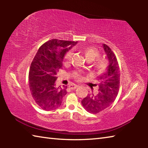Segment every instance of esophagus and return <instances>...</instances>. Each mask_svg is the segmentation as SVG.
Instances as JSON below:
<instances>
[{
  "label": "esophagus",
  "instance_id": "obj_1",
  "mask_svg": "<svg viewBox=\"0 0 148 148\" xmlns=\"http://www.w3.org/2000/svg\"><path fill=\"white\" fill-rule=\"evenodd\" d=\"M77 87H78V86H77V85H71V86H69V87L71 89H76Z\"/></svg>",
  "mask_w": 148,
  "mask_h": 148
}]
</instances>
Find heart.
I'll return each mask as SVG.
<instances>
[{
    "instance_id": "1",
    "label": "heart",
    "mask_w": 148,
    "mask_h": 148,
    "mask_svg": "<svg viewBox=\"0 0 148 148\" xmlns=\"http://www.w3.org/2000/svg\"><path fill=\"white\" fill-rule=\"evenodd\" d=\"M85 56H86L87 60H91V61H94V60L99 57V52L96 48L93 47H88L85 49L84 51ZM72 56H73V51L72 50H70L65 55V59L67 61H70L72 59ZM106 65V62L103 59H101L97 61L96 63L97 68L99 71H102L105 69ZM76 78H79V75H76Z\"/></svg>"
}]
</instances>
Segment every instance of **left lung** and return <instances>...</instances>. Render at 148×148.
Instances as JSON below:
<instances>
[{
	"label": "left lung",
	"instance_id": "1",
	"mask_svg": "<svg viewBox=\"0 0 148 148\" xmlns=\"http://www.w3.org/2000/svg\"><path fill=\"white\" fill-rule=\"evenodd\" d=\"M102 47L108 60L106 71L99 76V92L91 94L82 101V106L89 113L97 114L110 106L116 99L119 89L120 71L117 58L106 44Z\"/></svg>",
	"mask_w": 148,
	"mask_h": 148
}]
</instances>
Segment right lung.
Instances as JSON below:
<instances>
[{"mask_svg": "<svg viewBox=\"0 0 148 148\" xmlns=\"http://www.w3.org/2000/svg\"><path fill=\"white\" fill-rule=\"evenodd\" d=\"M77 43L51 39L37 51L29 70V88L34 101L42 109L49 111L61 105L67 86L56 87L57 74L62 68L65 54Z\"/></svg>", "mask_w": 148, "mask_h": 148, "instance_id": "obj_1", "label": "right lung"}]
</instances>
